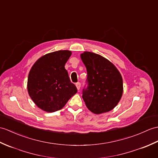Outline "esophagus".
<instances>
[{
	"instance_id": "esophagus-1",
	"label": "esophagus",
	"mask_w": 158,
	"mask_h": 158,
	"mask_svg": "<svg viewBox=\"0 0 158 158\" xmlns=\"http://www.w3.org/2000/svg\"><path fill=\"white\" fill-rule=\"evenodd\" d=\"M76 87H77V89L79 90V89H80V87H81V83L80 82H77V83H76Z\"/></svg>"
}]
</instances>
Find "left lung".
<instances>
[{
	"mask_svg": "<svg viewBox=\"0 0 158 158\" xmlns=\"http://www.w3.org/2000/svg\"><path fill=\"white\" fill-rule=\"evenodd\" d=\"M81 58L87 69L83 99L92 112H107L118 104L123 92V79L115 66L100 55L85 52Z\"/></svg>",
	"mask_w": 158,
	"mask_h": 158,
	"instance_id": "left-lung-1",
	"label": "left lung"
}]
</instances>
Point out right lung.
I'll return each mask as SVG.
<instances>
[{"label": "right lung", "mask_w": 158, "mask_h": 158, "mask_svg": "<svg viewBox=\"0 0 158 158\" xmlns=\"http://www.w3.org/2000/svg\"><path fill=\"white\" fill-rule=\"evenodd\" d=\"M71 55L69 50L47 54L39 58L29 71V95L43 110L48 112L59 110L77 92L64 68Z\"/></svg>", "instance_id": "add662e5"}]
</instances>
